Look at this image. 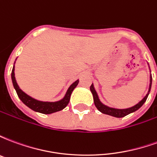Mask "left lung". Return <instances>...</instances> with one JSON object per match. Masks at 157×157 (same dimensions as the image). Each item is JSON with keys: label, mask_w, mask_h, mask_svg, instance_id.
<instances>
[{"label": "left lung", "mask_w": 157, "mask_h": 157, "mask_svg": "<svg viewBox=\"0 0 157 157\" xmlns=\"http://www.w3.org/2000/svg\"><path fill=\"white\" fill-rule=\"evenodd\" d=\"M150 87H149V92L148 93L146 94L144 98L142 99L140 102L137 103L136 105H135L134 107H131L129 109H113V108H109L108 106H105L104 104H102V102H100V100L98 98V96L96 92L95 89L93 87V85L92 84V86H90V90L92 93V96H93V100H94V104H95L96 108L98 109L99 111L104 114H108V115L113 116V117H116V118H123L124 116L128 115L131 113L135 112L136 110H138L140 107H141L144 103L146 101V99L148 98L149 93H150V91H151V82H152V77L151 75V79H150Z\"/></svg>", "instance_id": "obj_1"}]
</instances>
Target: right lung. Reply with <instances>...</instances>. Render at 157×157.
<instances>
[{
	"label": "right lung",
	"mask_w": 157,
	"mask_h": 157,
	"mask_svg": "<svg viewBox=\"0 0 157 157\" xmlns=\"http://www.w3.org/2000/svg\"><path fill=\"white\" fill-rule=\"evenodd\" d=\"M12 83H13V86L15 88L16 92L17 93L18 98L21 99L25 105H27L29 108L33 109V111L36 112L41 113H44V114H49V113H53L58 112L60 111L62 109H64L68 105L69 102H70V99H71V95L73 90L75 88V86L78 85L79 81H75L73 84H72L70 87H69L68 91L65 94V98L58 101V102H42V101H38L36 99L33 98L30 96L27 95L25 92H23L19 88L17 83L16 82L15 79V74H14V66L12 68Z\"/></svg>",
	"instance_id": "add662e5"
}]
</instances>
